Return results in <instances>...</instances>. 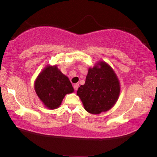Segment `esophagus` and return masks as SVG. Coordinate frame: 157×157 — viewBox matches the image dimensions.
<instances>
[{"instance_id":"1","label":"esophagus","mask_w":157,"mask_h":157,"mask_svg":"<svg viewBox=\"0 0 157 157\" xmlns=\"http://www.w3.org/2000/svg\"><path fill=\"white\" fill-rule=\"evenodd\" d=\"M78 86H79V84L78 83H76V84H75L73 85V88H74V89L75 90V91H77V90H78Z\"/></svg>"}]
</instances>
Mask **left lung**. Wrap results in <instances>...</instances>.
Instances as JSON below:
<instances>
[{
	"mask_svg": "<svg viewBox=\"0 0 157 157\" xmlns=\"http://www.w3.org/2000/svg\"><path fill=\"white\" fill-rule=\"evenodd\" d=\"M100 68H89L84 85L77 94L89 113H100L113 107L120 94V84L114 71L107 63L99 62Z\"/></svg>",
	"mask_w": 157,
	"mask_h": 157,
	"instance_id": "obj_1",
	"label": "left lung"
}]
</instances>
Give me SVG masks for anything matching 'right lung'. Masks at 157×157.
<instances>
[{
  "label": "right lung",
  "instance_id": "right-lung-1",
  "mask_svg": "<svg viewBox=\"0 0 157 157\" xmlns=\"http://www.w3.org/2000/svg\"><path fill=\"white\" fill-rule=\"evenodd\" d=\"M34 89L45 106L50 109L59 107L66 94L74 91L70 80L56 66L44 68L36 79Z\"/></svg>",
  "mask_w": 157,
  "mask_h": 157
}]
</instances>
